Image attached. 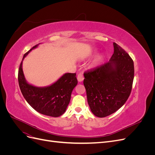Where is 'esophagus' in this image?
<instances>
[{
	"mask_svg": "<svg viewBox=\"0 0 155 155\" xmlns=\"http://www.w3.org/2000/svg\"><path fill=\"white\" fill-rule=\"evenodd\" d=\"M77 79H78V81L79 82H81V81H83V79H84L83 76V74H79L78 75Z\"/></svg>",
	"mask_w": 155,
	"mask_h": 155,
	"instance_id": "34e87169",
	"label": "esophagus"
}]
</instances>
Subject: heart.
Masks as SVG:
<instances>
[{
	"label": "heart",
	"instance_id": "1",
	"mask_svg": "<svg viewBox=\"0 0 155 155\" xmlns=\"http://www.w3.org/2000/svg\"><path fill=\"white\" fill-rule=\"evenodd\" d=\"M104 55H97V57L96 58L94 61V64L97 65V64H100L103 61V60H104Z\"/></svg>",
	"mask_w": 155,
	"mask_h": 155
}]
</instances>
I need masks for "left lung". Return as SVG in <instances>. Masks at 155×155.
<instances>
[{
    "instance_id": "8db88e82",
    "label": "left lung",
    "mask_w": 155,
    "mask_h": 155,
    "mask_svg": "<svg viewBox=\"0 0 155 155\" xmlns=\"http://www.w3.org/2000/svg\"><path fill=\"white\" fill-rule=\"evenodd\" d=\"M114 54L109 61L84 74L83 84L91 112L104 118L122 107L132 89L134 63L126 51L113 43Z\"/></svg>"
}]
</instances>
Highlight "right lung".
I'll list each match as a JSON object with an SVG mask.
<instances>
[{
    "mask_svg": "<svg viewBox=\"0 0 155 155\" xmlns=\"http://www.w3.org/2000/svg\"><path fill=\"white\" fill-rule=\"evenodd\" d=\"M39 45L34 46L23 56L18 69V85L23 96L33 109L42 114L59 117L66 111L72 92L77 85L76 74H64L55 83L43 87H36L28 83L22 70V61Z\"/></svg>",
    "mask_w": 155,
    "mask_h": 155,
    "instance_id": "1",
    "label": "right lung"
}]
</instances>
